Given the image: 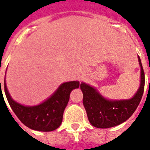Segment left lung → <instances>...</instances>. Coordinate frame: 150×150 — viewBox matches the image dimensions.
I'll return each instance as SVG.
<instances>
[{
	"label": "left lung",
	"mask_w": 150,
	"mask_h": 150,
	"mask_svg": "<svg viewBox=\"0 0 150 150\" xmlns=\"http://www.w3.org/2000/svg\"><path fill=\"white\" fill-rule=\"evenodd\" d=\"M141 84L138 90L129 100H108L104 98L94 87L85 83H80L83 98V104L91 125L99 129H108L126 121L135 112L142 100L145 88V73L141 59Z\"/></svg>",
	"instance_id": "obj_1"
}]
</instances>
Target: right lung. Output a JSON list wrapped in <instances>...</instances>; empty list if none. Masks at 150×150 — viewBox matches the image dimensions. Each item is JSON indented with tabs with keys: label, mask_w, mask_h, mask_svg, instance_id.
I'll return each instance as SVG.
<instances>
[{
	"label": "right lung",
	"mask_w": 150,
	"mask_h": 150,
	"mask_svg": "<svg viewBox=\"0 0 150 150\" xmlns=\"http://www.w3.org/2000/svg\"><path fill=\"white\" fill-rule=\"evenodd\" d=\"M4 87L8 104L21 123L34 130L50 132L58 129L61 125L63 112L70 99V93L73 89L79 87V82L70 81L63 83L51 95V96L42 104L35 106H25L13 100L8 93L7 86L5 84V78Z\"/></svg>",
	"instance_id": "obj_1"
}]
</instances>
